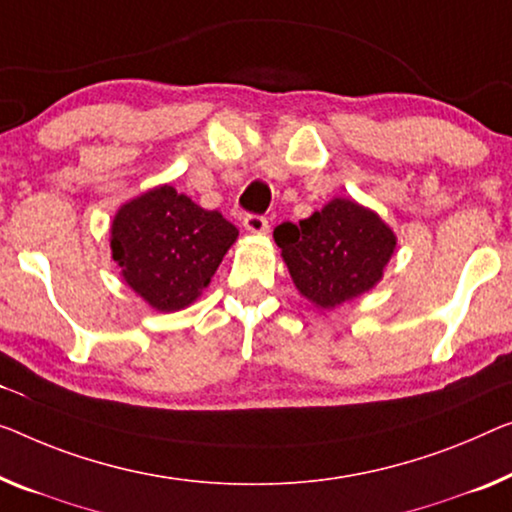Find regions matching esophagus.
I'll return each instance as SVG.
<instances>
[{"label": "esophagus", "mask_w": 512, "mask_h": 512, "mask_svg": "<svg viewBox=\"0 0 512 512\" xmlns=\"http://www.w3.org/2000/svg\"><path fill=\"white\" fill-rule=\"evenodd\" d=\"M243 227L250 234H266L269 232V220H266L264 216H255V213H248L246 218H243Z\"/></svg>", "instance_id": "esophagus-1"}]
</instances>
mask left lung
I'll use <instances>...</instances> for the list:
<instances>
[{
	"mask_svg": "<svg viewBox=\"0 0 512 512\" xmlns=\"http://www.w3.org/2000/svg\"><path fill=\"white\" fill-rule=\"evenodd\" d=\"M273 239L294 287L322 310L370 292L398 246L377 211L347 197H333L299 225H278Z\"/></svg>",
	"mask_w": 512,
	"mask_h": 512,
	"instance_id": "left-lung-1",
	"label": "left lung"
}]
</instances>
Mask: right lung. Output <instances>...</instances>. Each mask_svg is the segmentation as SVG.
<instances>
[{"instance_id":"add662e5","label":"right lung","mask_w":512,"mask_h":512,"mask_svg":"<svg viewBox=\"0 0 512 512\" xmlns=\"http://www.w3.org/2000/svg\"><path fill=\"white\" fill-rule=\"evenodd\" d=\"M239 230L177 193L170 183L121 204L110 225V250L121 278L158 312L200 299Z\"/></svg>"}]
</instances>
